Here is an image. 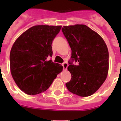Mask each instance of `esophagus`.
Wrapping results in <instances>:
<instances>
[{
    "label": "esophagus",
    "instance_id": "34e87169",
    "mask_svg": "<svg viewBox=\"0 0 121 121\" xmlns=\"http://www.w3.org/2000/svg\"><path fill=\"white\" fill-rule=\"evenodd\" d=\"M63 68H64V70H67V67H68V65L67 62H64V64H62Z\"/></svg>",
    "mask_w": 121,
    "mask_h": 121
}]
</instances>
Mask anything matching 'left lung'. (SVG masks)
I'll list each match as a JSON object with an SVG mask.
<instances>
[{"mask_svg":"<svg viewBox=\"0 0 121 121\" xmlns=\"http://www.w3.org/2000/svg\"><path fill=\"white\" fill-rule=\"evenodd\" d=\"M62 31L71 49V59L78 62V65L69 63L71 79L66 86L79 96H91L107 77L109 58L106 43L98 33L85 25L64 26Z\"/></svg>","mask_w":121,"mask_h":121,"instance_id":"1","label":"left lung"}]
</instances>
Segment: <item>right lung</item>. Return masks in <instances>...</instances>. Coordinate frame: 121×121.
Masks as SVG:
<instances>
[{"label": "right lung", "mask_w": 121, "mask_h": 121, "mask_svg": "<svg viewBox=\"0 0 121 121\" xmlns=\"http://www.w3.org/2000/svg\"><path fill=\"white\" fill-rule=\"evenodd\" d=\"M61 27L35 25L22 33L13 45L9 55L11 73L25 93L43 92L62 71L60 64L47 60L53 55L51 44Z\"/></svg>", "instance_id": "right-lung-1"}]
</instances>
